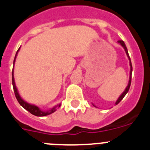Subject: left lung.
Instances as JSON below:
<instances>
[{
  "label": "left lung",
  "instance_id": "left-lung-1",
  "mask_svg": "<svg viewBox=\"0 0 150 150\" xmlns=\"http://www.w3.org/2000/svg\"><path fill=\"white\" fill-rule=\"evenodd\" d=\"M118 43H120V45H121L122 46L123 48H124L125 51V52H126V55L127 56H128V59H129V63H130V68H131V71H130V76H129V81H128V86L126 87V88L125 89V91H123V93L120 96V98L117 99V100L116 101V104H118L119 103H120V101H121L123 99V98H124L125 96V95H126L127 93H128V90H129L130 88V86H131V83H132V62H131V59H130V57H129V55H128V50H127V47L126 46H125V44L124 41L122 40H119L118 41ZM93 106H95L93 104ZM95 107H96V106H95Z\"/></svg>",
  "mask_w": 150,
  "mask_h": 150
}]
</instances>
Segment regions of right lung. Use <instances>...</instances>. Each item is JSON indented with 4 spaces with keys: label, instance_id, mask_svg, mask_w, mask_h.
I'll use <instances>...</instances> for the list:
<instances>
[{
    "label": "right lung",
    "instance_id": "right-lung-1",
    "mask_svg": "<svg viewBox=\"0 0 150 150\" xmlns=\"http://www.w3.org/2000/svg\"><path fill=\"white\" fill-rule=\"evenodd\" d=\"M19 49H18V51L16 52L15 59H14V61H13V64H14V63H15L16 58L17 54H18V50H19ZM12 83H13V90H14V93H15L16 98L18 102L19 103V104H20V105L23 107V108H25L26 110H28V112H30L31 114L34 115V116H47V115L51 114V113L54 112L55 111H56L57 108L60 107L61 104H58V105L55 106L54 107H52V108H51L50 110H49L43 111V110H41L39 107H37V106L34 105V104H28V103H27L26 101H25V100H24L23 99H22V98L20 97V95H19V94H18V90H17L16 86L15 80H14V76H13V72H12Z\"/></svg>",
    "mask_w": 150,
    "mask_h": 150
}]
</instances>
